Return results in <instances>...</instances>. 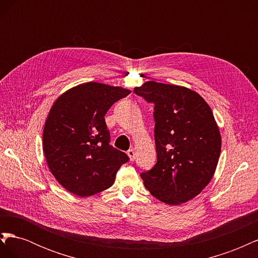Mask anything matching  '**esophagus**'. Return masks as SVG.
<instances>
[{
	"label": "esophagus",
	"mask_w": 258,
	"mask_h": 258,
	"mask_svg": "<svg viewBox=\"0 0 258 258\" xmlns=\"http://www.w3.org/2000/svg\"><path fill=\"white\" fill-rule=\"evenodd\" d=\"M129 158L131 161H134L136 159V151L134 150V148H130V150L127 152Z\"/></svg>",
	"instance_id": "1"
}]
</instances>
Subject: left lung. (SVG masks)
<instances>
[{
  "label": "left lung",
  "instance_id": "obj_1",
  "mask_svg": "<svg viewBox=\"0 0 258 258\" xmlns=\"http://www.w3.org/2000/svg\"><path fill=\"white\" fill-rule=\"evenodd\" d=\"M154 103L157 162L141 173L152 196L177 206L199 195L212 179L222 138L212 110L183 86L146 82L134 90Z\"/></svg>",
  "mask_w": 258,
  "mask_h": 258
}]
</instances>
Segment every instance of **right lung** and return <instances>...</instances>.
Masks as SVG:
<instances>
[{"label":"right lung","mask_w":258,"mask_h":258,"mask_svg":"<svg viewBox=\"0 0 258 258\" xmlns=\"http://www.w3.org/2000/svg\"><path fill=\"white\" fill-rule=\"evenodd\" d=\"M131 91L96 82L67 90L54 101L43 132V151L50 172L61 186L80 197L103 191L129 160L110 145L104 116Z\"/></svg>","instance_id":"1"}]
</instances>
